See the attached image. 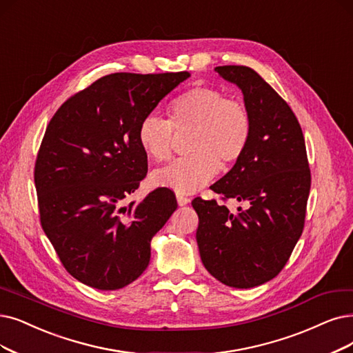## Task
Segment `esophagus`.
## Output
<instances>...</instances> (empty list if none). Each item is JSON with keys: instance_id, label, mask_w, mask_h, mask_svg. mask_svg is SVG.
Returning a JSON list of instances; mask_svg holds the SVG:
<instances>
[{"instance_id": "34e87169", "label": "esophagus", "mask_w": 353, "mask_h": 353, "mask_svg": "<svg viewBox=\"0 0 353 353\" xmlns=\"http://www.w3.org/2000/svg\"><path fill=\"white\" fill-rule=\"evenodd\" d=\"M176 201L179 205H187L190 203V199L182 194H176Z\"/></svg>"}]
</instances>
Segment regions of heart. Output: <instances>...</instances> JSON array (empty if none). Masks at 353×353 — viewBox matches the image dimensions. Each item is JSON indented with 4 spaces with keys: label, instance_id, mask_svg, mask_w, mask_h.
<instances>
[{
    "label": "heart",
    "instance_id": "obj_1",
    "mask_svg": "<svg viewBox=\"0 0 353 353\" xmlns=\"http://www.w3.org/2000/svg\"><path fill=\"white\" fill-rule=\"evenodd\" d=\"M169 121L157 114L142 119L137 142L157 162L171 158L174 130H190L188 157L152 174L154 184L178 192H194L214 178L219 168L241 159L250 142L252 119L248 108L211 87H192L166 105Z\"/></svg>",
    "mask_w": 353,
    "mask_h": 353
}]
</instances>
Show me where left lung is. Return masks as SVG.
<instances>
[{
    "label": "left lung",
    "mask_w": 353,
    "mask_h": 353,
    "mask_svg": "<svg viewBox=\"0 0 353 353\" xmlns=\"http://www.w3.org/2000/svg\"><path fill=\"white\" fill-rule=\"evenodd\" d=\"M214 70L242 90L252 134L243 157L210 188L249 207L233 214L216 200L196 196V243L205 270L220 283L252 288L288 262L304 229L312 175L301 125L270 83L248 66Z\"/></svg>",
    "instance_id": "8db88e82"
}]
</instances>
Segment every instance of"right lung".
I'll return each instance as SVG.
<instances>
[{
    "label": "right lung",
    "instance_id": "obj_1",
    "mask_svg": "<svg viewBox=\"0 0 353 353\" xmlns=\"http://www.w3.org/2000/svg\"><path fill=\"white\" fill-rule=\"evenodd\" d=\"M190 72H117L97 79L54 112L34 165L40 223L65 270L110 291L148 268L150 241L176 210L157 188L123 205L148 174L137 128Z\"/></svg>",
    "mask_w": 353,
    "mask_h": 353
}]
</instances>
